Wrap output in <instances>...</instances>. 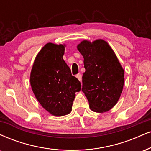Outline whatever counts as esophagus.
Masks as SVG:
<instances>
[{
    "instance_id": "esophagus-1",
    "label": "esophagus",
    "mask_w": 151,
    "mask_h": 151,
    "mask_svg": "<svg viewBox=\"0 0 151 151\" xmlns=\"http://www.w3.org/2000/svg\"><path fill=\"white\" fill-rule=\"evenodd\" d=\"M76 77H77V79H79V81L81 80V74H77V75H76Z\"/></svg>"
}]
</instances>
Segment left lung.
<instances>
[{"label":"left lung","mask_w":151,"mask_h":151,"mask_svg":"<svg viewBox=\"0 0 151 151\" xmlns=\"http://www.w3.org/2000/svg\"><path fill=\"white\" fill-rule=\"evenodd\" d=\"M77 49L83 57L86 71L82 88L91 110H110L116 105L124 86V70L108 43L102 39L91 43L83 41Z\"/></svg>","instance_id":"8db88e82"}]
</instances>
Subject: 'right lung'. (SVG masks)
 <instances>
[{"label":"right lung","mask_w":151,"mask_h":151,"mask_svg":"<svg viewBox=\"0 0 151 151\" xmlns=\"http://www.w3.org/2000/svg\"><path fill=\"white\" fill-rule=\"evenodd\" d=\"M65 46L48 43L40 50L30 76V83L36 99L52 115L64 116L72 110L76 92L81 83L72 75L63 60Z\"/></svg>","instance_id":"add662e5"}]
</instances>
